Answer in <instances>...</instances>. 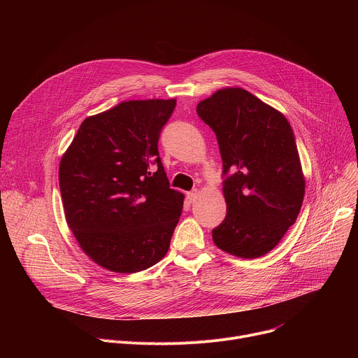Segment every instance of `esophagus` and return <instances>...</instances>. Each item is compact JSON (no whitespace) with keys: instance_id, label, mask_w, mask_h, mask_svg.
I'll use <instances>...</instances> for the list:
<instances>
[{"instance_id":"1","label":"esophagus","mask_w":358,"mask_h":358,"mask_svg":"<svg viewBox=\"0 0 358 358\" xmlns=\"http://www.w3.org/2000/svg\"><path fill=\"white\" fill-rule=\"evenodd\" d=\"M196 196H198V192H196V189L187 192V198H188V201H189V202H194V201L196 199Z\"/></svg>"}]
</instances>
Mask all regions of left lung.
<instances>
[{
  "label": "left lung",
  "mask_w": 358,
  "mask_h": 358,
  "mask_svg": "<svg viewBox=\"0 0 358 358\" xmlns=\"http://www.w3.org/2000/svg\"><path fill=\"white\" fill-rule=\"evenodd\" d=\"M196 113L217 136L224 174L231 171L214 243L236 258H261L296 222L304 198L292 127L282 112L235 86L201 100Z\"/></svg>",
  "instance_id": "8db88e82"
}]
</instances>
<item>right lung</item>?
Listing matches in <instances>:
<instances>
[{"label": "right lung", "mask_w": 358, "mask_h": 358, "mask_svg": "<svg viewBox=\"0 0 358 358\" xmlns=\"http://www.w3.org/2000/svg\"><path fill=\"white\" fill-rule=\"evenodd\" d=\"M176 103L126 100L89 116L61 159L68 227L103 269L136 273L160 262L170 248L184 194L170 188L157 143Z\"/></svg>", "instance_id": "1"}]
</instances>
